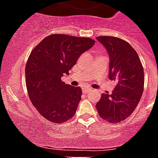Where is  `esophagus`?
Returning a JSON list of instances; mask_svg holds the SVG:
<instances>
[{
  "instance_id": "esophagus-1",
  "label": "esophagus",
  "mask_w": 158,
  "mask_h": 158,
  "mask_svg": "<svg viewBox=\"0 0 158 158\" xmlns=\"http://www.w3.org/2000/svg\"><path fill=\"white\" fill-rule=\"evenodd\" d=\"M91 91V88L86 87V88H83V93L86 94V93H87V92H89V91Z\"/></svg>"
}]
</instances>
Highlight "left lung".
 Returning <instances> with one entry per match:
<instances>
[{
    "label": "left lung",
    "instance_id": "8db88e82",
    "mask_svg": "<svg viewBox=\"0 0 158 158\" xmlns=\"http://www.w3.org/2000/svg\"><path fill=\"white\" fill-rule=\"evenodd\" d=\"M96 39L107 50L108 78L116 85L112 93L102 94L95 107L104 120L118 123L130 116L139 104L144 91V69L136 50L124 40L112 36Z\"/></svg>",
    "mask_w": 158,
    "mask_h": 158
}]
</instances>
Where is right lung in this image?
<instances>
[{
	"instance_id": "add662e5",
	"label": "right lung",
	"mask_w": 158,
	"mask_h": 158,
	"mask_svg": "<svg viewBox=\"0 0 158 158\" xmlns=\"http://www.w3.org/2000/svg\"><path fill=\"white\" fill-rule=\"evenodd\" d=\"M95 41L67 34L45 38L32 50L26 66V83L33 105L46 120L67 121L76 112L82 90L61 80Z\"/></svg>"
}]
</instances>
